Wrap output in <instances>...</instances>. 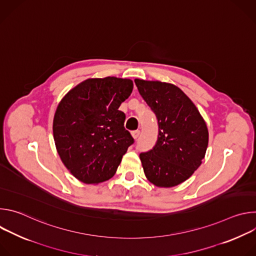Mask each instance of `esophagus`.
Segmentation results:
<instances>
[{
    "label": "esophagus",
    "instance_id": "esophagus-1",
    "mask_svg": "<svg viewBox=\"0 0 256 256\" xmlns=\"http://www.w3.org/2000/svg\"><path fill=\"white\" fill-rule=\"evenodd\" d=\"M140 130H134V132H132V138H134V140H136L138 136H140Z\"/></svg>",
    "mask_w": 256,
    "mask_h": 256
}]
</instances>
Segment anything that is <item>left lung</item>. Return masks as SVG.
Returning <instances> with one entry per match:
<instances>
[{"mask_svg": "<svg viewBox=\"0 0 256 256\" xmlns=\"http://www.w3.org/2000/svg\"><path fill=\"white\" fill-rule=\"evenodd\" d=\"M134 83L159 126L155 147L140 154L144 175L158 188L176 186L188 179L204 158L208 144L206 124L177 86L140 79Z\"/></svg>", "mask_w": 256, "mask_h": 256, "instance_id": "1", "label": "left lung"}]
</instances>
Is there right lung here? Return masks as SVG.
Instances as JSON below:
<instances>
[{
    "mask_svg": "<svg viewBox=\"0 0 256 256\" xmlns=\"http://www.w3.org/2000/svg\"><path fill=\"white\" fill-rule=\"evenodd\" d=\"M134 88L116 77L87 79L70 89L58 103L52 132L56 151L78 180L98 184L110 179L134 142L118 110Z\"/></svg>",
    "mask_w": 256,
    "mask_h": 256,
    "instance_id": "right-lung-1",
    "label": "right lung"
}]
</instances>
